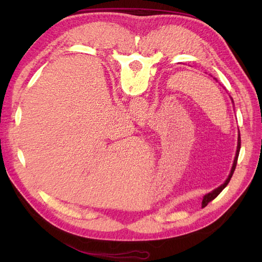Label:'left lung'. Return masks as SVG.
I'll return each instance as SVG.
<instances>
[{
    "label": "left lung",
    "mask_w": 262,
    "mask_h": 262,
    "mask_svg": "<svg viewBox=\"0 0 262 262\" xmlns=\"http://www.w3.org/2000/svg\"><path fill=\"white\" fill-rule=\"evenodd\" d=\"M214 80H216L215 77H214ZM231 100H232V103H233V105H234V102H233V99H232V98H231ZM240 148H241V136H240V132H238V134H237V146H236L235 158H234V161H233V165H232V169H231L230 174H229V177H227V179L224 181L223 185H221L220 187H217L216 189H214L213 191H210V192H208V193H206V194H205V196L203 197L202 207H205V206H207L209 202H211V200L215 199L217 196H219L220 192H221L222 190H223V189H224V188L227 186V183L230 182L231 178H232L233 173H234V170H235V168H236L237 158H238V153H240Z\"/></svg>",
    "instance_id": "left-lung-1"
}]
</instances>
